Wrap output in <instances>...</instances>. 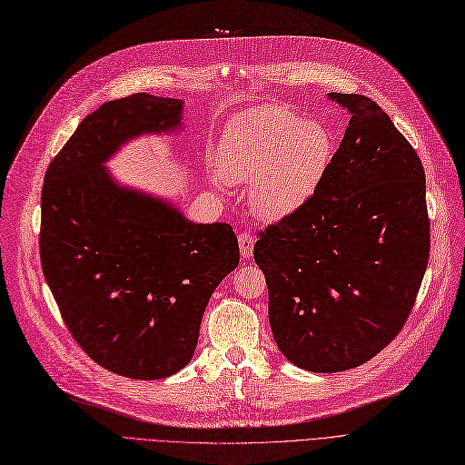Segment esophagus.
<instances>
[{"instance_id":"esophagus-1","label":"esophagus","mask_w":465,"mask_h":465,"mask_svg":"<svg viewBox=\"0 0 465 465\" xmlns=\"http://www.w3.org/2000/svg\"><path fill=\"white\" fill-rule=\"evenodd\" d=\"M239 247H242V256L243 259H249V256L252 254V249H254V237L247 232L239 233Z\"/></svg>"}]
</instances>
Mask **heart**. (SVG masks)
<instances>
[{"mask_svg":"<svg viewBox=\"0 0 465 465\" xmlns=\"http://www.w3.org/2000/svg\"><path fill=\"white\" fill-rule=\"evenodd\" d=\"M335 154V135L316 118L278 105L239 113L223 132L216 170L222 182L247 183L254 214L280 220L311 201Z\"/></svg>","mask_w":465,"mask_h":465,"instance_id":"obj_1","label":"heart"}]
</instances>
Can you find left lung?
I'll return each mask as SVG.
<instances>
[{
    "mask_svg": "<svg viewBox=\"0 0 465 465\" xmlns=\"http://www.w3.org/2000/svg\"><path fill=\"white\" fill-rule=\"evenodd\" d=\"M330 97L349 126L328 174L311 201L254 245L278 349L318 373L364 364L399 335L431 242L414 147L370 97Z\"/></svg>",
    "mask_w": 465,
    "mask_h": 465,
    "instance_id": "1",
    "label": "left lung"
}]
</instances>
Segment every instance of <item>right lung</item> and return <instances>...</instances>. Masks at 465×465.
<instances>
[{
	"label": "right lung",
	"mask_w": 465,
	"mask_h": 465,
	"mask_svg": "<svg viewBox=\"0 0 465 465\" xmlns=\"http://www.w3.org/2000/svg\"><path fill=\"white\" fill-rule=\"evenodd\" d=\"M183 101L135 94L85 116L49 163L40 259L74 341L132 380L192 360L204 308L239 264L230 223H193L174 204L120 187L103 166L142 134L182 126Z\"/></svg>",
	"instance_id": "add662e5"
}]
</instances>
